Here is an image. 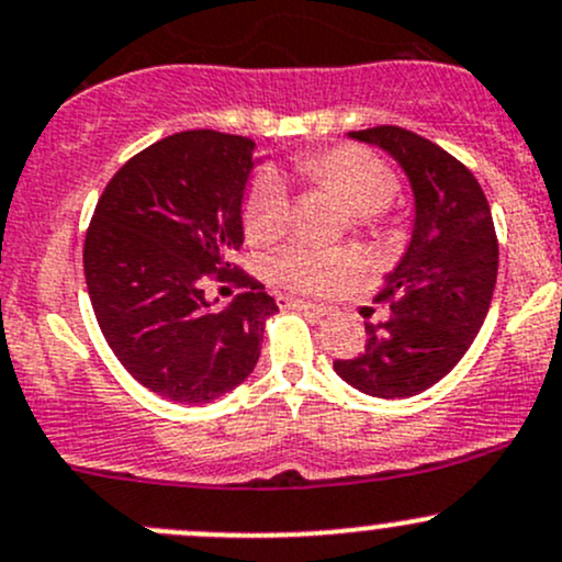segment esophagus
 <instances>
[{
  "label": "esophagus",
  "instance_id": "esophagus-1",
  "mask_svg": "<svg viewBox=\"0 0 562 562\" xmlns=\"http://www.w3.org/2000/svg\"><path fill=\"white\" fill-rule=\"evenodd\" d=\"M277 304L280 306H293V310H301L306 312V315H328V306L323 304H312V301H304V299H296V296H277Z\"/></svg>",
  "mask_w": 562,
  "mask_h": 562
}]
</instances>
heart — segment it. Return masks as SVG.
Listing matches in <instances>:
<instances>
[{
	"label": "heart",
	"instance_id": "1",
	"mask_svg": "<svg viewBox=\"0 0 562 562\" xmlns=\"http://www.w3.org/2000/svg\"><path fill=\"white\" fill-rule=\"evenodd\" d=\"M296 172L312 186L336 193L369 226L398 196V177L382 158L358 145H341L326 153H312L296 161ZM291 221V193L280 175L261 169L252 175L241 204V223L250 239L263 241L285 232ZM356 256L310 241H291L269 258V271L280 285L301 293H326L356 271Z\"/></svg>",
	"mask_w": 562,
	"mask_h": 562
}]
</instances>
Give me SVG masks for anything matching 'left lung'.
<instances>
[{"mask_svg": "<svg viewBox=\"0 0 562 562\" xmlns=\"http://www.w3.org/2000/svg\"><path fill=\"white\" fill-rule=\"evenodd\" d=\"M387 150L409 175L415 232L376 291L390 317L366 326L363 352L334 371L376 398H406L450 374L480 334L498 277V236L482 186L445 147L401 126L352 132Z\"/></svg>", "mask_w": 562, "mask_h": 562, "instance_id": "left-lung-1", "label": "left lung"}]
</instances>
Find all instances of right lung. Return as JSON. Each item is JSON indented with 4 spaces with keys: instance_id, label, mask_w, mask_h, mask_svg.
I'll return each instance as SVG.
<instances>
[{
    "instance_id": "1",
    "label": "right lung",
    "mask_w": 562,
    "mask_h": 562,
    "mask_svg": "<svg viewBox=\"0 0 562 562\" xmlns=\"http://www.w3.org/2000/svg\"><path fill=\"white\" fill-rule=\"evenodd\" d=\"M256 142L193 128L128 158L99 196L86 241L88 296L110 350L153 393L204 404L239 385L277 312L261 280L228 263ZM206 281L248 291L226 311Z\"/></svg>"
}]
</instances>
